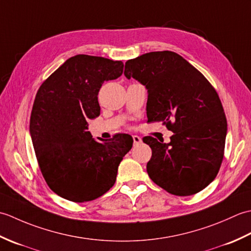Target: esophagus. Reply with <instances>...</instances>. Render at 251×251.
Here are the masks:
<instances>
[{"mask_svg": "<svg viewBox=\"0 0 251 251\" xmlns=\"http://www.w3.org/2000/svg\"><path fill=\"white\" fill-rule=\"evenodd\" d=\"M132 139H134V146H138L140 145V143L142 142V139L139 137V136H132Z\"/></svg>", "mask_w": 251, "mask_h": 251, "instance_id": "34e87169", "label": "esophagus"}]
</instances>
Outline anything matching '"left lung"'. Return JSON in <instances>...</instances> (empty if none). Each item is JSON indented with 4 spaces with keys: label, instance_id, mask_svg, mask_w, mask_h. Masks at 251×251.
I'll return each instance as SVG.
<instances>
[{
    "label": "left lung",
    "instance_id": "obj_1",
    "mask_svg": "<svg viewBox=\"0 0 251 251\" xmlns=\"http://www.w3.org/2000/svg\"><path fill=\"white\" fill-rule=\"evenodd\" d=\"M125 76L148 89V123L163 122L174 132L164 143L151 136L149 177L168 193L193 195L211 183L225 153L227 123L207 78L174 51H151L125 63Z\"/></svg>",
    "mask_w": 251,
    "mask_h": 251
}]
</instances>
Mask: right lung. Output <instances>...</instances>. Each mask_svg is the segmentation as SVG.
<instances>
[{
	"label": "right lung",
	"instance_id": "obj_1",
	"mask_svg": "<svg viewBox=\"0 0 251 251\" xmlns=\"http://www.w3.org/2000/svg\"><path fill=\"white\" fill-rule=\"evenodd\" d=\"M123 69L122 61L76 55L37 90L30 117L37 163L50 190L68 201H89L108 192L132 147L129 135L98 142L87 131V121L100 114L101 86L120 77Z\"/></svg>",
	"mask_w": 251,
	"mask_h": 251
}]
</instances>
